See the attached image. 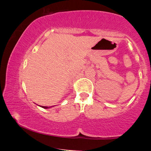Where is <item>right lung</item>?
I'll return each instance as SVG.
<instances>
[{
	"instance_id": "right-lung-1",
	"label": "right lung",
	"mask_w": 151,
	"mask_h": 151,
	"mask_svg": "<svg viewBox=\"0 0 151 151\" xmlns=\"http://www.w3.org/2000/svg\"><path fill=\"white\" fill-rule=\"evenodd\" d=\"M42 107H43V108L47 109V108H49V107H45V106H42Z\"/></svg>"
}]
</instances>
